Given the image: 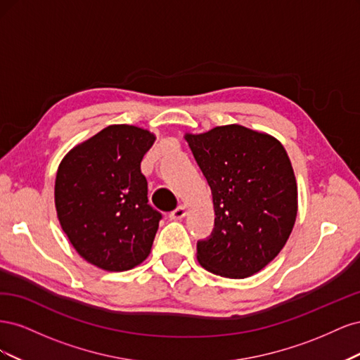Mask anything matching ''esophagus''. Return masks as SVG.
Returning <instances> with one entry per match:
<instances>
[{"mask_svg": "<svg viewBox=\"0 0 360 360\" xmlns=\"http://www.w3.org/2000/svg\"><path fill=\"white\" fill-rule=\"evenodd\" d=\"M184 214H186V207L184 205H179L176 210H172L171 213H169V217L172 221H180L181 217H184Z\"/></svg>", "mask_w": 360, "mask_h": 360, "instance_id": "1", "label": "esophagus"}]
</instances>
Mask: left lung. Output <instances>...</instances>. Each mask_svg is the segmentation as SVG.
<instances>
[{"instance_id":"obj_1","label":"left lung","mask_w":360,"mask_h":360,"mask_svg":"<svg viewBox=\"0 0 360 360\" xmlns=\"http://www.w3.org/2000/svg\"><path fill=\"white\" fill-rule=\"evenodd\" d=\"M212 189L214 228L197 243L200 264L214 275H255L287 243L297 216V184L279 141L240 124L186 134Z\"/></svg>"}]
</instances>
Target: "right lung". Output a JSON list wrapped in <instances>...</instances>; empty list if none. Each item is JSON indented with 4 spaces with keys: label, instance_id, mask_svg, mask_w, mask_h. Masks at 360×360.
I'll list each match as a JSON object with an SVG mask.
<instances>
[{
    "label": "right lung",
    "instance_id": "obj_1",
    "mask_svg": "<svg viewBox=\"0 0 360 360\" xmlns=\"http://www.w3.org/2000/svg\"><path fill=\"white\" fill-rule=\"evenodd\" d=\"M155 139L146 129L112 124L60 163L58 221L76 252L96 267L124 271L150 254L162 213L148 204L141 160Z\"/></svg>",
    "mask_w": 360,
    "mask_h": 360
}]
</instances>
